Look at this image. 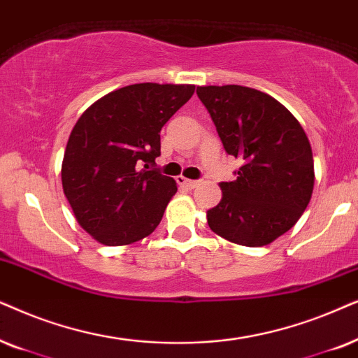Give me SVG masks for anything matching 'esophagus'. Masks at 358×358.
<instances>
[{
  "instance_id": "34e87169",
  "label": "esophagus",
  "mask_w": 358,
  "mask_h": 358,
  "mask_svg": "<svg viewBox=\"0 0 358 358\" xmlns=\"http://www.w3.org/2000/svg\"><path fill=\"white\" fill-rule=\"evenodd\" d=\"M178 183L182 185V187H185V188H188V189H193V188H196L198 185H199V180H188V178H178Z\"/></svg>"
}]
</instances>
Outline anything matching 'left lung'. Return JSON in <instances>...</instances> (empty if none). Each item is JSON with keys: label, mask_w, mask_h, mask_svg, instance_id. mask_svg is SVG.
Here are the masks:
<instances>
[{"label": "left lung", "mask_w": 358, "mask_h": 358, "mask_svg": "<svg viewBox=\"0 0 358 358\" xmlns=\"http://www.w3.org/2000/svg\"><path fill=\"white\" fill-rule=\"evenodd\" d=\"M224 150L244 160L234 182H222V199L208 224L224 239L262 247L289 231L306 209L314 187L313 150L301 124L259 90L198 87Z\"/></svg>", "instance_id": "obj_1"}]
</instances>
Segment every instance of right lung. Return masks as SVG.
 I'll list each match as a JSON object with an SVG mask.
<instances>
[{"mask_svg":"<svg viewBox=\"0 0 358 358\" xmlns=\"http://www.w3.org/2000/svg\"><path fill=\"white\" fill-rule=\"evenodd\" d=\"M193 93V85H129L98 99L76 121L62 187L93 239L127 245L159 226L176 183L150 166L160 155L162 127Z\"/></svg>","mask_w":358,"mask_h":358,"instance_id":"right-lung-1","label":"right lung"}]
</instances>
